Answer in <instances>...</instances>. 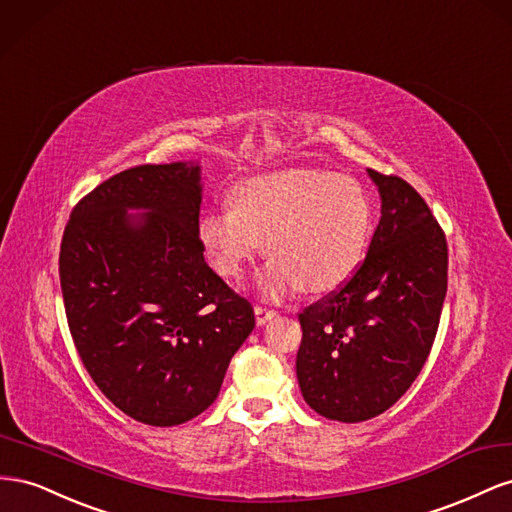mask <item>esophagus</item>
I'll return each instance as SVG.
<instances>
[{"label":"esophagus","instance_id":"34e87169","mask_svg":"<svg viewBox=\"0 0 512 512\" xmlns=\"http://www.w3.org/2000/svg\"><path fill=\"white\" fill-rule=\"evenodd\" d=\"M276 315H279V311L268 309V306H264V304H257V306H255V317H257V324H259V326L268 324V321L274 319Z\"/></svg>","mask_w":512,"mask_h":512}]
</instances>
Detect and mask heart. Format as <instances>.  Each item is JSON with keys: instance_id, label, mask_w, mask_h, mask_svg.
<instances>
[{"instance_id": "1", "label": "heart", "mask_w": 512, "mask_h": 512, "mask_svg": "<svg viewBox=\"0 0 512 512\" xmlns=\"http://www.w3.org/2000/svg\"><path fill=\"white\" fill-rule=\"evenodd\" d=\"M197 233L225 279H238L266 240L272 259L259 276L266 294L279 298L298 287L321 294L358 270L371 236V203L347 175L287 169L233 186L231 203L203 212Z\"/></svg>"}]
</instances>
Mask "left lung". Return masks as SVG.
Here are the masks:
<instances>
[{"mask_svg":"<svg viewBox=\"0 0 512 512\" xmlns=\"http://www.w3.org/2000/svg\"><path fill=\"white\" fill-rule=\"evenodd\" d=\"M382 218L349 279L298 315L304 401L319 416L384 414L425 367L448 285V244L427 201L399 175L369 169Z\"/></svg>","mask_w":512,"mask_h":512,"instance_id":"obj_1","label":"left lung"}]
</instances>
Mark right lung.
Wrapping results in <instances>:
<instances>
[{"instance_id": "obj_1", "label": "right lung", "mask_w": 512, "mask_h": 512, "mask_svg": "<svg viewBox=\"0 0 512 512\" xmlns=\"http://www.w3.org/2000/svg\"><path fill=\"white\" fill-rule=\"evenodd\" d=\"M197 165H139L66 223L60 283L72 341L105 397L143 425L193 420L255 328L253 304L203 259ZM126 207L148 209L135 224Z\"/></svg>"}]
</instances>
